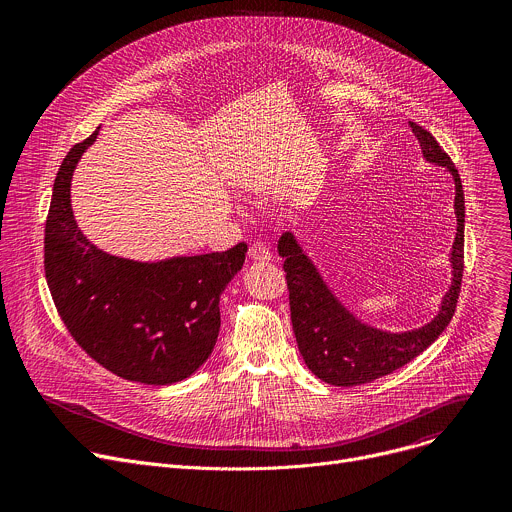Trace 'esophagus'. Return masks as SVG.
<instances>
[{
    "label": "esophagus",
    "instance_id": "1",
    "mask_svg": "<svg viewBox=\"0 0 512 512\" xmlns=\"http://www.w3.org/2000/svg\"><path fill=\"white\" fill-rule=\"evenodd\" d=\"M249 257L253 261H269L271 259V251H269V247L265 243H253L249 247Z\"/></svg>",
    "mask_w": 512,
    "mask_h": 512
}]
</instances>
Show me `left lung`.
<instances>
[{
	"mask_svg": "<svg viewBox=\"0 0 512 512\" xmlns=\"http://www.w3.org/2000/svg\"><path fill=\"white\" fill-rule=\"evenodd\" d=\"M411 131L419 139L423 158L444 166L456 182V216L458 233L452 247L454 283L444 298L442 310L427 326L403 334H389L360 324L326 287L312 261L302 253L294 235L285 233L279 239V255L283 261L291 326L298 348L308 369L328 385L352 387L371 383L405 367L437 340L450 324L462 289L464 275V190L460 174L452 158L444 152L435 137L421 125L409 121Z\"/></svg>",
	"mask_w": 512,
	"mask_h": 512,
	"instance_id": "1",
	"label": "left lung"
}]
</instances>
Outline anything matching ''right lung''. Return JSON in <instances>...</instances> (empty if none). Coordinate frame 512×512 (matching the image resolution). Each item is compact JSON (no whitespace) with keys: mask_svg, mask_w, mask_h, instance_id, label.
Returning a JSON list of instances; mask_svg holds the SVG:
<instances>
[{"mask_svg":"<svg viewBox=\"0 0 512 512\" xmlns=\"http://www.w3.org/2000/svg\"><path fill=\"white\" fill-rule=\"evenodd\" d=\"M99 129L72 145L52 188L44 271L70 336L113 375L145 385L190 377L210 356L218 300L245 263L247 245L223 253L137 263L93 247L70 208V178Z\"/></svg>","mask_w":512,"mask_h":512,"instance_id":"1","label":"right lung"}]
</instances>
